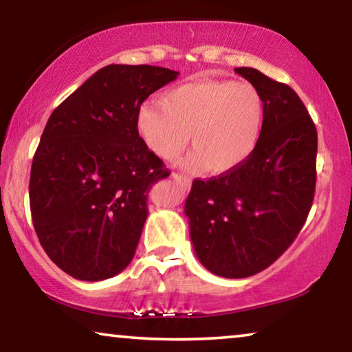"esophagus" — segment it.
<instances>
[{
  "instance_id": "obj_1",
  "label": "esophagus",
  "mask_w": 352,
  "mask_h": 352,
  "mask_svg": "<svg viewBox=\"0 0 352 352\" xmlns=\"http://www.w3.org/2000/svg\"><path fill=\"white\" fill-rule=\"evenodd\" d=\"M173 179L177 181V182H181V184H182V186H186V187H189V186H190V177H187V176L173 175Z\"/></svg>"
}]
</instances>
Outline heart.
I'll list each match as a JSON object with an SVG mask.
<instances>
[{"mask_svg": "<svg viewBox=\"0 0 352 352\" xmlns=\"http://www.w3.org/2000/svg\"><path fill=\"white\" fill-rule=\"evenodd\" d=\"M266 122V99L247 81L197 80L138 110L134 128L153 155L173 162L192 142L187 168L213 175L237 170L253 155Z\"/></svg>", "mask_w": 352, "mask_h": 352, "instance_id": "b5f03b06", "label": "heart"}]
</instances>
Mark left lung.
<instances>
[{"mask_svg": "<svg viewBox=\"0 0 352 352\" xmlns=\"http://www.w3.org/2000/svg\"><path fill=\"white\" fill-rule=\"evenodd\" d=\"M235 74L266 99L259 146L237 170L195 179L184 205L199 261L226 278L254 276L296 239L316 190L317 131L290 86L252 67Z\"/></svg>", "mask_w": 352, "mask_h": 352, "instance_id": "obj_1", "label": "left lung"}]
</instances>
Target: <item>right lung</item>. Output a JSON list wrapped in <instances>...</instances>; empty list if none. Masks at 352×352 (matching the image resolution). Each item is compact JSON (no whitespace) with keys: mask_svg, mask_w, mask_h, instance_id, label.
<instances>
[{"mask_svg":"<svg viewBox=\"0 0 352 352\" xmlns=\"http://www.w3.org/2000/svg\"><path fill=\"white\" fill-rule=\"evenodd\" d=\"M179 72L104 67L47 120L33 157L30 210L51 261L78 280L117 276L131 263L153 182L170 176L138 138L141 104Z\"/></svg>","mask_w":352,"mask_h":352,"instance_id":"right-lung-1","label":"right lung"}]
</instances>
